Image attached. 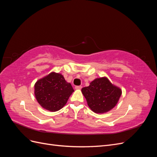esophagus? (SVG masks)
<instances>
[{
  "instance_id": "34e87169",
  "label": "esophagus",
  "mask_w": 157,
  "mask_h": 157,
  "mask_svg": "<svg viewBox=\"0 0 157 157\" xmlns=\"http://www.w3.org/2000/svg\"><path fill=\"white\" fill-rule=\"evenodd\" d=\"M75 88L76 89V90H80L82 88V86H76L75 87Z\"/></svg>"
}]
</instances>
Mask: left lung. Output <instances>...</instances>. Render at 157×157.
<instances>
[{
  "label": "left lung",
  "mask_w": 157,
  "mask_h": 157,
  "mask_svg": "<svg viewBox=\"0 0 157 157\" xmlns=\"http://www.w3.org/2000/svg\"><path fill=\"white\" fill-rule=\"evenodd\" d=\"M81 91L89 107L96 113L110 111L117 105L122 94L121 90L113 85L106 77L95 79Z\"/></svg>",
  "instance_id": "8db88e82"
}]
</instances>
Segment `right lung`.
Wrapping results in <instances>:
<instances>
[{
  "instance_id": "right-lung-1",
  "label": "right lung",
  "mask_w": 157,
  "mask_h": 157,
  "mask_svg": "<svg viewBox=\"0 0 157 157\" xmlns=\"http://www.w3.org/2000/svg\"><path fill=\"white\" fill-rule=\"evenodd\" d=\"M74 90L63 76L52 72L35 84V95L37 101L46 110L59 111L67 102Z\"/></svg>"
}]
</instances>
